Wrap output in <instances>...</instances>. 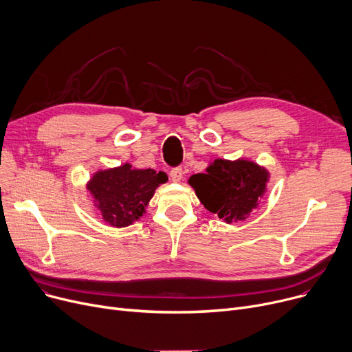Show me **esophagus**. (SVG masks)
<instances>
[{"mask_svg": "<svg viewBox=\"0 0 352 352\" xmlns=\"http://www.w3.org/2000/svg\"><path fill=\"white\" fill-rule=\"evenodd\" d=\"M169 176H170V179H172L173 182H180L182 177H183V169H182L180 166L173 168V169H170Z\"/></svg>", "mask_w": 352, "mask_h": 352, "instance_id": "esophagus-1", "label": "esophagus"}]
</instances>
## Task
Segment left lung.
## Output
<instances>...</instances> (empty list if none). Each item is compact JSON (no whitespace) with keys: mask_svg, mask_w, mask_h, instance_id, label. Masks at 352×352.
Segmentation results:
<instances>
[{"mask_svg":"<svg viewBox=\"0 0 352 352\" xmlns=\"http://www.w3.org/2000/svg\"><path fill=\"white\" fill-rule=\"evenodd\" d=\"M267 177V170L253 162L217 159L208 168V173L193 175L189 183L206 209L232 223L244 220L257 208Z\"/></svg>","mask_w":352,"mask_h":352,"instance_id":"obj_1","label":"left lung"}]
</instances>
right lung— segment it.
I'll return each mask as SVG.
<instances>
[{
	"instance_id": "right-lung-1",
	"label": "right lung",
	"mask_w": 352,
	"mask_h": 352,
	"mask_svg": "<svg viewBox=\"0 0 352 352\" xmlns=\"http://www.w3.org/2000/svg\"><path fill=\"white\" fill-rule=\"evenodd\" d=\"M166 180L163 172L138 170L126 163L95 173L88 189L98 201L103 220L115 227H126L144 213L156 188Z\"/></svg>"
}]
</instances>
